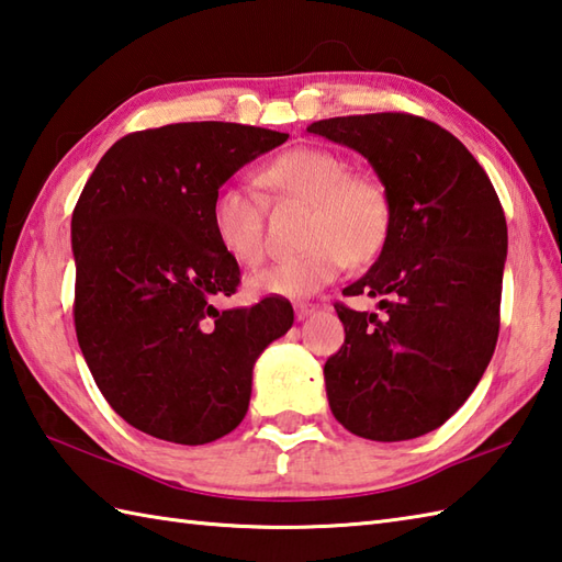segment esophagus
<instances>
[{
	"label": "esophagus",
	"instance_id": "1",
	"mask_svg": "<svg viewBox=\"0 0 562 562\" xmlns=\"http://www.w3.org/2000/svg\"><path fill=\"white\" fill-rule=\"evenodd\" d=\"M317 307L313 303H295V319H305L311 317Z\"/></svg>",
	"mask_w": 562,
	"mask_h": 562
}]
</instances>
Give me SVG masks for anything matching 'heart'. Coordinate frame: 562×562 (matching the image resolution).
Segmentation results:
<instances>
[{"mask_svg": "<svg viewBox=\"0 0 562 562\" xmlns=\"http://www.w3.org/2000/svg\"><path fill=\"white\" fill-rule=\"evenodd\" d=\"M273 193L311 205L305 255L251 273L247 289L259 297H307L351 267L369 265L391 235V199L381 181L353 175L347 157L325 147H293L259 171ZM215 243L237 265L255 267L267 251L265 209L245 184H223L211 203Z\"/></svg>", "mask_w": 562, "mask_h": 562, "instance_id": "obj_1", "label": "heart"}]
</instances>
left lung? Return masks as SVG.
I'll list each match as a JSON object with an SVG mask.
<instances>
[{
  "mask_svg": "<svg viewBox=\"0 0 562 562\" xmlns=\"http://www.w3.org/2000/svg\"><path fill=\"white\" fill-rule=\"evenodd\" d=\"M307 131L361 153L391 199V235L347 295L383 297L385 313L337 303L345 345L325 363L331 415L371 441L441 427L483 378L499 335L507 221L485 169L441 125L387 111Z\"/></svg>",
  "mask_w": 562,
  "mask_h": 562,
  "instance_id": "obj_1",
  "label": "left lung"
}]
</instances>
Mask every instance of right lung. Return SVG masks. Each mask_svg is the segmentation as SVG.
<instances>
[{"label": "right lung", "mask_w": 562, "mask_h": 562, "mask_svg": "<svg viewBox=\"0 0 562 562\" xmlns=\"http://www.w3.org/2000/svg\"><path fill=\"white\" fill-rule=\"evenodd\" d=\"M285 140L223 121L137 131L109 147L75 205L79 349L106 403L155 439L199 446L231 434L259 353L293 325L285 297L213 305L239 285L211 231L215 191Z\"/></svg>", "instance_id": "right-lung-1"}]
</instances>
